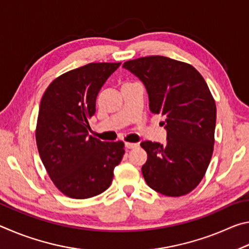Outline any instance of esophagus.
<instances>
[{"label": "esophagus", "instance_id": "esophagus-1", "mask_svg": "<svg viewBox=\"0 0 249 249\" xmlns=\"http://www.w3.org/2000/svg\"><path fill=\"white\" fill-rule=\"evenodd\" d=\"M125 147H126V148H127V149H133V148H136L137 144H136V142H126Z\"/></svg>", "mask_w": 249, "mask_h": 249}]
</instances>
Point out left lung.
Masks as SVG:
<instances>
[{"label":"left lung","instance_id":"8db88e82","mask_svg":"<svg viewBox=\"0 0 249 249\" xmlns=\"http://www.w3.org/2000/svg\"><path fill=\"white\" fill-rule=\"evenodd\" d=\"M123 67L142 80L149 108L165 116L167 142L145 141L146 183L167 196L188 195L201 182L214 148L216 105L195 67L163 56L142 57Z\"/></svg>","mask_w":249,"mask_h":249}]
</instances>
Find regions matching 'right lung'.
Here are the masks:
<instances>
[{"label":"right lung","mask_w":249,"mask_h":249,"mask_svg":"<svg viewBox=\"0 0 249 249\" xmlns=\"http://www.w3.org/2000/svg\"><path fill=\"white\" fill-rule=\"evenodd\" d=\"M121 62H92L59 75L40 101L36 142L41 161L58 190L88 199L111 185L125 154L123 142L88 136L98 93Z\"/></svg>","instance_id":"1"}]
</instances>
